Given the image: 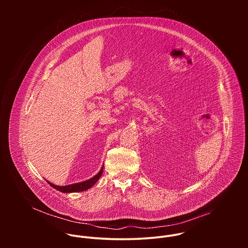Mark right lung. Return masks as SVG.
Instances as JSON below:
<instances>
[{
    "mask_svg": "<svg viewBox=\"0 0 248 248\" xmlns=\"http://www.w3.org/2000/svg\"><path fill=\"white\" fill-rule=\"evenodd\" d=\"M103 169L104 167L101 168L100 171L95 174L93 178H91L90 180H87L85 182H81V183H78V184H73V185H68V186H55L53 184H51L50 182L47 181V183L52 186L54 187L55 189L61 191V192H63V193H70V192H79V191H84V190H87L89 189L90 187H92L97 182L98 180L100 179V176L102 175L103 173Z\"/></svg>",
    "mask_w": 248,
    "mask_h": 248,
    "instance_id": "1",
    "label": "right lung"
}]
</instances>
